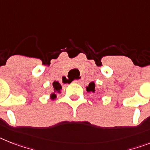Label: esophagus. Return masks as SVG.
I'll return each instance as SVG.
<instances>
[{
    "instance_id": "esophagus-1",
    "label": "esophagus",
    "mask_w": 150,
    "mask_h": 150,
    "mask_svg": "<svg viewBox=\"0 0 150 150\" xmlns=\"http://www.w3.org/2000/svg\"><path fill=\"white\" fill-rule=\"evenodd\" d=\"M81 79H82V77L80 78V79H76V80H74V83H79V82H80V80H81Z\"/></svg>"
}]
</instances>
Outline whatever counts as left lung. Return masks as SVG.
<instances>
[{"mask_svg": "<svg viewBox=\"0 0 150 150\" xmlns=\"http://www.w3.org/2000/svg\"><path fill=\"white\" fill-rule=\"evenodd\" d=\"M95 83L93 82H91L89 83V86H86V90L90 92V91H93V92H94L95 90Z\"/></svg>", "mask_w": 150, "mask_h": 150, "instance_id": "1", "label": "left lung"}]
</instances>
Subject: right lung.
<instances>
[{
  "instance_id": "right-lung-1",
  "label": "right lung",
  "mask_w": 150,
  "mask_h": 150,
  "mask_svg": "<svg viewBox=\"0 0 150 150\" xmlns=\"http://www.w3.org/2000/svg\"><path fill=\"white\" fill-rule=\"evenodd\" d=\"M61 88H62V86H60V84L58 82L54 81V82L53 83V89H54V92H60V90ZM51 96H52V98H55L56 95L54 94V93H53V94L51 95Z\"/></svg>"
}]
</instances>
